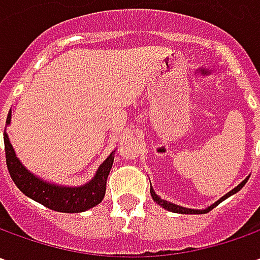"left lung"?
<instances>
[{
	"mask_svg": "<svg viewBox=\"0 0 260 260\" xmlns=\"http://www.w3.org/2000/svg\"><path fill=\"white\" fill-rule=\"evenodd\" d=\"M246 182H247V178H246V179H245V181H243V182H242V184L237 185L235 189H232V191H230L229 194H225L224 197H223V198H220V200H218V201H217L215 204L210 205V207H208L207 210H201V211H200V210H191V208H184V207H179V205L171 204V203H168V201H165V200L159 198V197H157V195H156L155 192H153V189H152V188H150V194H152V198L155 200L156 203H157V204H159V205H162V207H164L165 210H168V211H172V213H179V214H205V213L211 211V210L214 208L215 205L220 204V203H221L223 200H225L227 197H230V195L236 194L237 191H240V189H242V188L245 186Z\"/></svg>",
	"mask_w": 260,
	"mask_h": 260,
	"instance_id": "8db88e82",
	"label": "left lung"
}]
</instances>
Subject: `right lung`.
Masks as SVG:
<instances>
[{"label": "right lung", "mask_w": 260, "mask_h": 260, "mask_svg": "<svg viewBox=\"0 0 260 260\" xmlns=\"http://www.w3.org/2000/svg\"><path fill=\"white\" fill-rule=\"evenodd\" d=\"M10 120H11V114L8 113L5 123L8 124ZM4 145L5 162L10 176L17 185V188L28 198L59 213H81L92 208L103 201L105 195V186H107V178L114 160L113 155L108 156L104 164L98 168V172L91 182L78 188H66V186L46 184L39 178H36L33 174H30L15 157L14 149L7 135H4Z\"/></svg>", "instance_id": "right-lung-1"}]
</instances>
